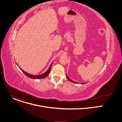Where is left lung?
Instances as JSON below:
<instances>
[{"label":"left lung","instance_id":"1","mask_svg":"<svg viewBox=\"0 0 122 122\" xmlns=\"http://www.w3.org/2000/svg\"><path fill=\"white\" fill-rule=\"evenodd\" d=\"M66 77L67 78V79L69 81H71V82H74V83H79V82H76V81H72V80H71V79H69L68 77V76H67V74H66ZM86 82H84V83H80V84H84V83H85Z\"/></svg>","mask_w":122,"mask_h":122}]
</instances>
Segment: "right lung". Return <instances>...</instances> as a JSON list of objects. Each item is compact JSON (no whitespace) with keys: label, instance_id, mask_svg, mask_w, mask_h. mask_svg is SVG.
Listing matches in <instances>:
<instances>
[{"label":"right lung","instance_id":"obj_1","mask_svg":"<svg viewBox=\"0 0 122 122\" xmlns=\"http://www.w3.org/2000/svg\"><path fill=\"white\" fill-rule=\"evenodd\" d=\"M53 62L51 63V64L50 65L49 68L48 70L44 73L42 74H40V75H32V74H29L26 72H25L24 71H23V69L22 68H21L18 65V67H19V68L21 69V70L26 75V76H27V77H28L29 78H31V79H42V78H44L45 77H46L50 73V71H51V65H52V64H53Z\"/></svg>","mask_w":122,"mask_h":122}]
</instances>
